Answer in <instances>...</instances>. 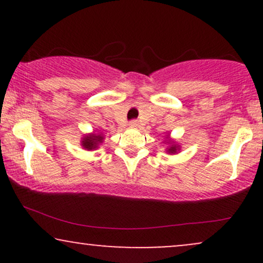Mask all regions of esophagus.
<instances>
[{
    "label": "esophagus",
    "mask_w": 263,
    "mask_h": 263,
    "mask_svg": "<svg viewBox=\"0 0 263 263\" xmlns=\"http://www.w3.org/2000/svg\"><path fill=\"white\" fill-rule=\"evenodd\" d=\"M129 126H131V127H137L138 121L137 120H132V121H129Z\"/></svg>",
    "instance_id": "1"
}]
</instances>
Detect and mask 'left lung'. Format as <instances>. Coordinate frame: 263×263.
<instances>
[{
    "instance_id": "left-lung-1",
    "label": "left lung",
    "mask_w": 263,
    "mask_h": 263,
    "mask_svg": "<svg viewBox=\"0 0 263 263\" xmlns=\"http://www.w3.org/2000/svg\"><path fill=\"white\" fill-rule=\"evenodd\" d=\"M168 152L170 153H176L177 152V147L176 146H172L170 149H168Z\"/></svg>"
}]
</instances>
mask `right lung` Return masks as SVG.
<instances>
[{"instance_id": "right-lung-1", "label": "right lung", "mask_w": 263, "mask_h": 263, "mask_svg": "<svg viewBox=\"0 0 263 263\" xmlns=\"http://www.w3.org/2000/svg\"><path fill=\"white\" fill-rule=\"evenodd\" d=\"M101 141H102V137L100 135H90L84 138L83 146L85 147L86 149H93L98 147V143Z\"/></svg>"}]
</instances>
